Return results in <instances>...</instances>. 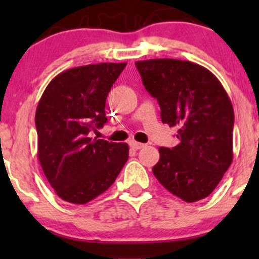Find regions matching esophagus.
Masks as SVG:
<instances>
[{"label": "esophagus", "instance_id": "1", "mask_svg": "<svg viewBox=\"0 0 259 259\" xmlns=\"http://www.w3.org/2000/svg\"><path fill=\"white\" fill-rule=\"evenodd\" d=\"M130 147L134 148V150H140V148L145 147V144H141V142H138V141H134V140H132V141L129 142Z\"/></svg>", "mask_w": 259, "mask_h": 259}]
</instances>
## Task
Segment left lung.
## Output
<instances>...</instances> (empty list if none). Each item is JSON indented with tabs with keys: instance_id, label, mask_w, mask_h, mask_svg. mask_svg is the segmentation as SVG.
I'll use <instances>...</instances> for the list:
<instances>
[{
	"instance_id": "8db88e82",
	"label": "left lung",
	"mask_w": 259,
	"mask_h": 259,
	"mask_svg": "<svg viewBox=\"0 0 259 259\" xmlns=\"http://www.w3.org/2000/svg\"><path fill=\"white\" fill-rule=\"evenodd\" d=\"M145 89L157 99L164 124L180 144L159 147L157 180L185 202L213 192L233 162L234 109L213 73L200 64L159 58L135 63Z\"/></svg>"
}]
</instances>
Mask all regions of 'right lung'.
<instances>
[{"mask_svg":"<svg viewBox=\"0 0 259 259\" xmlns=\"http://www.w3.org/2000/svg\"><path fill=\"white\" fill-rule=\"evenodd\" d=\"M126 63L72 68L45 89L35 113L37 157L58 197L85 204L107 191L129 158L125 142L90 138L107 121V95Z\"/></svg>","mask_w":259,"mask_h":259,"instance_id":"right-lung-1","label":"right lung"}]
</instances>
